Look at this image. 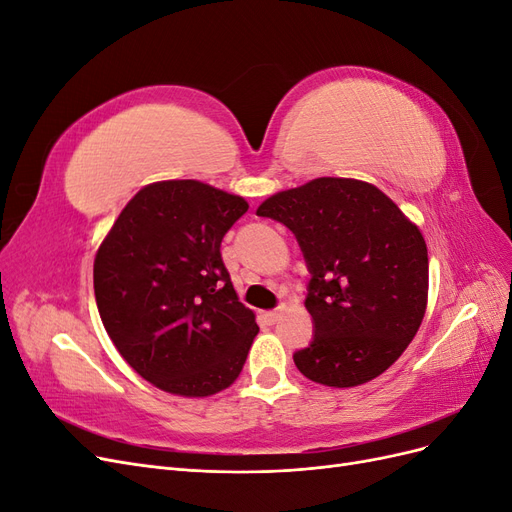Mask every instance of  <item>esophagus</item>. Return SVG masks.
Masks as SVG:
<instances>
[{"label": "esophagus", "mask_w": 512, "mask_h": 512, "mask_svg": "<svg viewBox=\"0 0 512 512\" xmlns=\"http://www.w3.org/2000/svg\"><path fill=\"white\" fill-rule=\"evenodd\" d=\"M280 316H282V309H271V312L262 314V318H265V320L271 322V324H275L277 320H280Z\"/></svg>", "instance_id": "1"}]
</instances>
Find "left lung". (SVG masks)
Returning <instances> with one entry per match:
<instances>
[{
	"instance_id": "obj_1",
	"label": "left lung",
	"mask_w": 512,
	"mask_h": 512,
	"mask_svg": "<svg viewBox=\"0 0 512 512\" xmlns=\"http://www.w3.org/2000/svg\"><path fill=\"white\" fill-rule=\"evenodd\" d=\"M288 226L312 273L314 339L294 352L312 382L350 389L389 369L421 327L429 258L423 232L376 185L318 177L256 209Z\"/></svg>"
}]
</instances>
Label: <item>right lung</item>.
I'll use <instances>...</instances> for the list:
<instances>
[{"label":"right lung","mask_w":512,"mask_h":512,"mask_svg":"<svg viewBox=\"0 0 512 512\" xmlns=\"http://www.w3.org/2000/svg\"><path fill=\"white\" fill-rule=\"evenodd\" d=\"M247 200L196 179L145 185L102 239L94 292L108 337L138 376L181 397L235 382L258 335L220 245Z\"/></svg>","instance_id":"right-lung-1"}]
</instances>
